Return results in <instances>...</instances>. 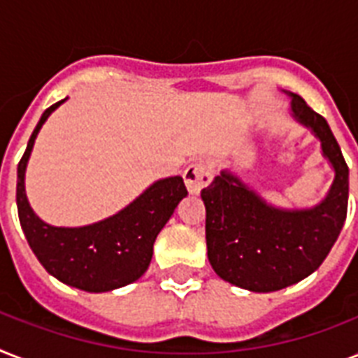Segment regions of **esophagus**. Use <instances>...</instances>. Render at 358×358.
I'll list each match as a JSON object with an SVG mask.
<instances>
[{
  "label": "esophagus",
  "instance_id": "esophagus-1",
  "mask_svg": "<svg viewBox=\"0 0 358 358\" xmlns=\"http://www.w3.org/2000/svg\"><path fill=\"white\" fill-rule=\"evenodd\" d=\"M184 182L189 193H199L202 187H206L212 182V171L206 163L195 162L184 171Z\"/></svg>",
  "mask_w": 358,
  "mask_h": 358
}]
</instances>
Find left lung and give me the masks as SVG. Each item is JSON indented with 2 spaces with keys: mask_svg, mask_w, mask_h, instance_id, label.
I'll use <instances>...</instances> for the list:
<instances>
[{
  "mask_svg": "<svg viewBox=\"0 0 358 358\" xmlns=\"http://www.w3.org/2000/svg\"><path fill=\"white\" fill-rule=\"evenodd\" d=\"M292 115L322 143L334 169L327 196L308 210L267 204L238 174L221 171L201 191L206 206L208 260L227 282L250 292H277L314 273L338 239L348 215L350 169L327 120L294 92Z\"/></svg>",
  "mask_w": 358,
  "mask_h": 358,
  "instance_id": "left-lung-1",
  "label": "left lung"
}]
</instances>
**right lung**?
<instances>
[{
	"label": "right lung",
	"instance_id": "1",
	"mask_svg": "<svg viewBox=\"0 0 358 358\" xmlns=\"http://www.w3.org/2000/svg\"><path fill=\"white\" fill-rule=\"evenodd\" d=\"M64 100L48 108L31 134L18 163L16 206L27 243L44 269L69 286L100 294L143 277L150 266L157 234L187 195V189L182 176H171L154 182L131 204L98 223L78 229L44 223L31 210L25 196V167L42 124Z\"/></svg>",
	"mask_w": 358,
	"mask_h": 358
}]
</instances>
